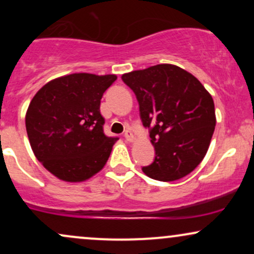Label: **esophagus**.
I'll list each match as a JSON object with an SVG mask.
<instances>
[{
	"label": "esophagus",
	"mask_w": 254,
	"mask_h": 254,
	"mask_svg": "<svg viewBox=\"0 0 254 254\" xmlns=\"http://www.w3.org/2000/svg\"><path fill=\"white\" fill-rule=\"evenodd\" d=\"M124 137H125V139H127V142H135V135H133L132 132H131L130 130H127L125 131V133H124Z\"/></svg>",
	"instance_id": "1"
}]
</instances>
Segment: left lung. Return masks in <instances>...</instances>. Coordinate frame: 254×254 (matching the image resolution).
Here are the masks:
<instances>
[{"instance_id": "8db88e82", "label": "left lung", "mask_w": 254, "mask_h": 254, "mask_svg": "<svg viewBox=\"0 0 254 254\" xmlns=\"http://www.w3.org/2000/svg\"><path fill=\"white\" fill-rule=\"evenodd\" d=\"M122 78L136 94L142 123L150 127L155 159L143 173L159 182L190 174L205 156L216 125L210 93L174 64H157Z\"/></svg>"}]
</instances>
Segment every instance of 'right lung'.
Instances as JSON below:
<instances>
[{
    "instance_id": "1",
    "label": "right lung",
    "mask_w": 254,
    "mask_h": 254,
    "mask_svg": "<svg viewBox=\"0 0 254 254\" xmlns=\"http://www.w3.org/2000/svg\"><path fill=\"white\" fill-rule=\"evenodd\" d=\"M117 76L75 72L49 81L26 112L34 155L52 176L81 183L99 173L118 138L104 133L103 94Z\"/></svg>"
}]
</instances>
